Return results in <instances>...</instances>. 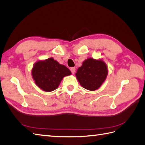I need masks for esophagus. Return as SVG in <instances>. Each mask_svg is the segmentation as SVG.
Listing matches in <instances>:
<instances>
[{"label":"esophagus","mask_w":145,"mask_h":145,"mask_svg":"<svg viewBox=\"0 0 145 145\" xmlns=\"http://www.w3.org/2000/svg\"><path fill=\"white\" fill-rule=\"evenodd\" d=\"M70 70H71V72H72V74H74V72H76V68L74 67L71 68H70Z\"/></svg>","instance_id":"esophagus-1"}]
</instances>
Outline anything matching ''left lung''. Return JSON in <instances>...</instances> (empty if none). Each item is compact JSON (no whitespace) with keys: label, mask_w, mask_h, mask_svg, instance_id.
<instances>
[{"label":"left lung","mask_w":145,"mask_h":145,"mask_svg":"<svg viewBox=\"0 0 145 145\" xmlns=\"http://www.w3.org/2000/svg\"><path fill=\"white\" fill-rule=\"evenodd\" d=\"M108 72L106 65L103 60L88 58L78 68L76 76L83 88L95 91L106 79Z\"/></svg>","instance_id":"obj_1"}]
</instances>
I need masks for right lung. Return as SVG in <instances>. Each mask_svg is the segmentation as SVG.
<instances>
[{
    "instance_id": "add662e5",
    "label": "right lung",
    "mask_w": 145,
    "mask_h": 145,
    "mask_svg": "<svg viewBox=\"0 0 145 145\" xmlns=\"http://www.w3.org/2000/svg\"><path fill=\"white\" fill-rule=\"evenodd\" d=\"M31 72L37 86L46 92L56 89L63 78L71 74L68 68L52 58L38 61L34 64Z\"/></svg>"
}]
</instances>
